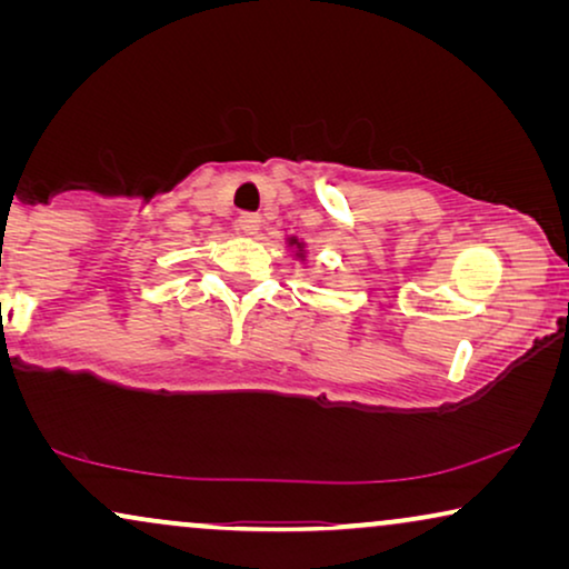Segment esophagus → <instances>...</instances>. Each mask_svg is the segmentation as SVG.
<instances>
[{
	"label": "esophagus",
	"instance_id": "esophagus-1",
	"mask_svg": "<svg viewBox=\"0 0 569 569\" xmlns=\"http://www.w3.org/2000/svg\"><path fill=\"white\" fill-rule=\"evenodd\" d=\"M236 228H238L240 236H256V232L261 230V217L259 214H251V212L240 214L238 222H236Z\"/></svg>",
	"mask_w": 569,
	"mask_h": 569
}]
</instances>
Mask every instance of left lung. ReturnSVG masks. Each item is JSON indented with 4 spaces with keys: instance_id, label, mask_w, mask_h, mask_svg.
<instances>
[{
    "instance_id": "1",
    "label": "left lung",
    "mask_w": 569,
    "mask_h": 569,
    "mask_svg": "<svg viewBox=\"0 0 569 569\" xmlns=\"http://www.w3.org/2000/svg\"><path fill=\"white\" fill-rule=\"evenodd\" d=\"M284 248L292 253L295 261H300V263L308 261V243H306V240H300L298 236H290L284 240Z\"/></svg>"
}]
</instances>
